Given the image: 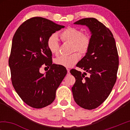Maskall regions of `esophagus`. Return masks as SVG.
Wrapping results in <instances>:
<instances>
[{
	"label": "esophagus",
	"mask_w": 130,
	"mask_h": 130,
	"mask_svg": "<svg viewBox=\"0 0 130 130\" xmlns=\"http://www.w3.org/2000/svg\"><path fill=\"white\" fill-rule=\"evenodd\" d=\"M67 74H70V69H67Z\"/></svg>",
	"instance_id": "1"
}]
</instances>
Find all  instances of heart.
Masks as SVG:
<instances>
[{
    "label": "heart",
    "instance_id": "obj_1",
    "mask_svg": "<svg viewBox=\"0 0 130 130\" xmlns=\"http://www.w3.org/2000/svg\"><path fill=\"white\" fill-rule=\"evenodd\" d=\"M61 40L64 42L72 44L73 52L77 51L82 55L85 54L89 49L91 40L89 35L83 34V32L74 27H69L60 33ZM47 47L50 51L54 54L59 52V41L57 35L53 34L48 38ZM79 60V56L77 53L70 56H61L55 60L56 64L64 67H71Z\"/></svg>",
    "mask_w": 130,
    "mask_h": 130
}]
</instances>
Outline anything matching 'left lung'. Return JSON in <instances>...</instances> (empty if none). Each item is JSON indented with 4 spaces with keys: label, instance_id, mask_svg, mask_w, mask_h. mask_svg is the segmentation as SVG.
I'll list each match as a JSON object with an SVG mask.
<instances>
[{
    "label": "left lung",
    "instance_id": "1",
    "mask_svg": "<svg viewBox=\"0 0 130 130\" xmlns=\"http://www.w3.org/2000/svg\"><path fill=\"white\" fill-rule=\"evenodd\" d=\"M74 24L86 25L91 33V43L76 66L86 72L72 69L76 82L72 90L76 104L86 109L101 105L109 95L117 80L119 59L111 31L93 18L80 19ZM86 72L89 76H85Z\"/></svg>",
    "mask_w": 130,
    "mask_h": 130
}]
</instances>
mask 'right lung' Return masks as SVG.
Here are the masks:
<instances>
[{
    "label": "right lung",
    "mask_w": 130,
    "mask_h": 130,
    "mask_svg": "<svg viewBox=\"0 0 130 130\" xmlns=\"http://www.w3.org/2000/svg\"><path fill=\"white\" fill-rule=\"evenodd\" d=\"M64 26L41 17H34L21 24L12 39L9 66L12 83L24 102L31 107L42 108L56 98L57 89L67 74L64 67L53 64L48 38ZM42 65L51 67L40 73Z\"/></svg>",
    "instance_id": "obj_1"
}]
</instances>
